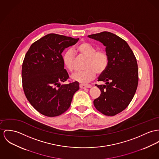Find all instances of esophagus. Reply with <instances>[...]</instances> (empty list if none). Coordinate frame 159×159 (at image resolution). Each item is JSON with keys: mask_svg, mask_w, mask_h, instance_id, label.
<instances>
[{"mask_svg": "<svg viewBox=\"0 0 159 159\" xmlns=\"http://www.w3.org/2000/svg\"><path fill=\"white\" fill-rule=\"evenodd\" d=\"M80 88H81V89H85V88H91L92 86L91 85H80Z\"/></svg>", "mask_w": 159, "mask_h": 159, "instance_id": "esophagus-1", "label": "esophagus"}]
</instances>
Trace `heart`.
<instances>
[{
	"label": "heart",
	"mask_w": 159,
	"mask_h": 159,
	"mask_svg": "<svg viewBox=\"0 0 159 159\" xmlns=\"http://www.w3.org/2000/svg\"><path fill=\"white\" fill-rule=\"evenodd\" d=\"M75 52L80 56L88 58L85 71L78 72L72 76L74 80L82 84H86L93 80L96 76V74L103 73L108 65L109 59L107 52L104 49H96L94 47L87 42H82L78 45ZM74 54L70 50L63 56V61L66 68L71 72L74 69Z\"/></svg>",
	"instance_id": "obj_1"
}]
</instances>
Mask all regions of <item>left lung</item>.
<instances>
[{
    "label": "left lung",
    "mask_w": 159,
    "mask_h": 159,
    "mask_svg": "<svg viewBox=\"0 0 159 159\" xmlns=\"http://www.w3.org/2000/svg\"><path fill=\"white\" fill-rule=\"evenodd\" d=\"M88 37L106 47L109 59L106 71L98 78L105 85H96L101 94L94 105L103 114L113 116L125 110L134 98L139 81L136 58L126 42L113 33L104 31Z\"/></svg>",
    "instance_id": "1"
}]
</instances>
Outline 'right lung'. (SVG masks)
Instances as JSON below:
<instances>
[{"instance_id": "obj_1", "label": "right lung", "mask_w": 159, "mask_h": 159, "mask_svg": "<svg viewBox=\"0 0 159 159\" xmlns=\"http://www.w3.org/2000/svg\"><path fill=\"white\" fill-rule=\"evenodd\" d=\"M79 39L49 34L34 42L25 56L22 68L25 94L34 109L44 116L56 117L65 112L79 89L76 81L61 85L69 78L61 53Z\"/></svg>"}]
</instances>
